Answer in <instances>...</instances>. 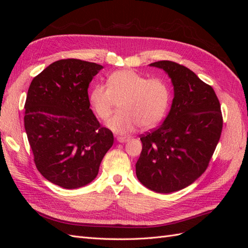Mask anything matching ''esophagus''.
<instances>
[{"mask_svg": "<svg viewBox=\"0 0 248 248\" xmlns=\"http://www.w3.org/2000/svg\"><path fill=\"white\" fill-rule=\"evenodd\" d=\"M129 140H130L129 138H125V137H118L117 138V140L119 142H126V141H128Z\"/></svg>", "mask_w": 248, "mask_h": 248, "instance_id": "1", "label": "esophagus"}]
</instances>
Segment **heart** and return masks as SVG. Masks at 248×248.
Here are the masks:
<instances>
[{
  "mask_svg": "<svg viewBox=\"0 0 248 248\" xmlns=\"http://www.w3.org/2000/svg\"><path fill=\"white\" fill-rule=\"evenodd\" d=\"M108 87L95 86L90 102L96 115L107 120L119 104V112L107 126L119 134L132 132L138 125L150 129L158 124L170 101V89L162 78H147L134 70H119L111 74Z\"/></svg>",
  "mask_w": 248,
  "mask_h": 248,
  "instance_id": "b5f03b06",
  "label": "heart"
}]
</instances>
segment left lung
<instances>
[{"label":"left lung","mask_w":248,"mask_h":248,"mask_svg":"<svg viewBox=\"0 0 248 248\" xmlns=\"http://www.w3.org/2000/svg\"><path fill=\"white\" fill-rule=\"evenodd\" d=\"M150 66L168 74L174 98L163 123L140 137L136 171L150 190L170 193L189 186L206 170L220 139L222 116L213 88L190 69L170 61Z\"/></svg>","instance_id":"1"}]
</instances>
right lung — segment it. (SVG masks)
<instances>
[{
  "label": "right lung",
  "mask_w": 248,
  "mask_h": 248,
  "mask_svg": "<svg viewBox=\"0 0 248 248\" xmlns=\"http://www.w3.org/2000/svg\"><path fill=\"white\" fill-rule=\"evenodd\" d=\"M103 66L60 60L33 78L25 104V129L40 174L60 187L91 183L114 144L90 108V82Z\"/></svg>",
  "instance_id": "right-lung-1"
}]
</instances>
